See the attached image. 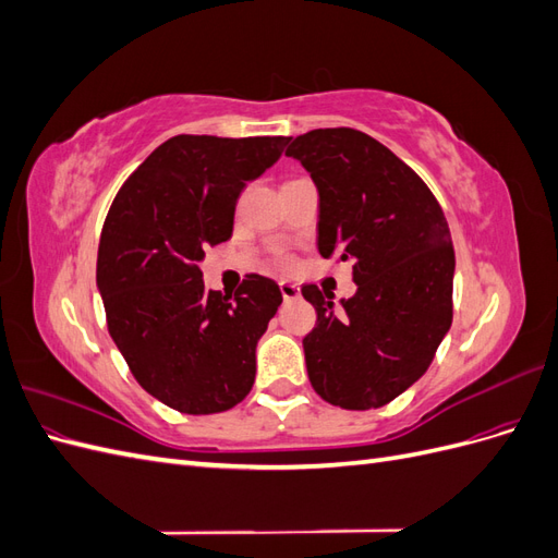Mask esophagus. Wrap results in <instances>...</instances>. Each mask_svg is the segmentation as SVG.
<instances>
[{
  "label": "esophagus",
  "mask_w": 558,
  "mask_h": 558,
  "mask_svg": "<svg viewBox=\"0 0 558 558\" xmlns=\"http://www.w3.org/2000/svg\"><path fill=\"white\" fill-rule=\"evenodd\" d=\"M279 291H281V295H283L286 302H291V300L300 298V289H298L295 283H291V281H281V283H279Z\"/></svg>",
  "instance_id": "esophagus-1"
}]
</instances>
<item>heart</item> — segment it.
Instances as JSON below:
<instances>
[{
  "mask_svg": "<svg viewBox=\"0 0 558 558\" xmlns=\"http://www.w3.org/2000/svg\"><path fill=\"white\" fill-rule=\"evenodd\" d=\"M279 260H281L283 265H289V263H291V260H289V256H279Z\"/></svg>",
  "mask_w": 558,
  "mask_h": 558,
  "instance_id": "1",
  "label": "heart"
}]
</instances>
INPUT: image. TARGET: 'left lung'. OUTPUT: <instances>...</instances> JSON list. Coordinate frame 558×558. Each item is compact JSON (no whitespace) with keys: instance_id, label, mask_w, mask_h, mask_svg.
Wrapping results in <instances>:
<instances>
[{"instance_id":"8db88e82","label":"left lung","mask_w":558,"mask_h":558,"mask_svg":"<svg viewBox=\"0 0 558 558\" xmlns=\"http://www.w3.org/2000/svg\"><path fill=\"white\" fill-rule=\"evenodd\" d=\"M286 156L318 189V253L353 260L359 283L342 307L318 286H302L316 310V328L302 340L310 381L335 408H384L426 373L451 326L447 218L424 179L361 130H312Z\"/></svg>"}]
</instances>
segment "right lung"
<instances>
[{
	"label": "right lung",
	"mask_w": 558,
	"mask_h": 558,
	"mask_svg": "<svg viewBox=\"0 0 558 558\" xmlns=\"http://www.w3.org/2000/svg\"><path fill=\"white\" fill-rule=\"evenodd\" d=\"M289 137L177 134L121 191L102 226L97 289L111 340L146 393L181 414H218L256 379V344L281 305L277 281L246 275L207 291L199 260L228 242L244 183L277 162Z\"/></svg>",
	"instance_id": "obj_1"
}]
</instances>
